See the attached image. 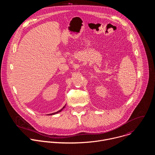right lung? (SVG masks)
Wrapping results in <instances>:
<instances>
[{"instance_id": "right-lung-1", "label": "right lung", "mask_w": 155, "mask_h": 155, "mask_svg": "<svg viewBox=\"0 0 155 155\" xmlns=\"http://www.w3.org/2000/svg\"><path fill=\"white\" fill-rule=\"evenodd\" d=\"M65 107V106L61 109V110H59V111H58V112H55V113H53V114H50V115H54V114H58V113H59V112H61L62 111V110Z\"/></svg>"}]
</instances>
